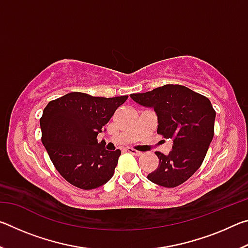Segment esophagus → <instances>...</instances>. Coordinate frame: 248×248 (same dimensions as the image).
I'll use <instances>...</instances> for the list:
<instances>
[{"mask_svg":"<svg viewBox=\"0 0 248 248\" xmlns=\"http://www.w3.org/2000/svg\"><path fill=\"white\" fill-rule=\"evenodd\" d=\"M127 151H128L129 153L136 155V156H140V155L142 154V152H140V151H137V150H134V149H132V148H128Z\"/></svg>","mask_w":248,"mask_h":248,"instance_id":"34e87169","label":"esophagus"}]
</instances>
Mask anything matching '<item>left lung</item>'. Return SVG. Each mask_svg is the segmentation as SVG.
<instances>
[{
    "mask_svg": "<svg viewBox=\"0 0 248 248\" xmlns=\"http://www.w3.org/2000/svg\"><path fill=\"white\" fill-rule=\"evenodd\" d=\"M130 97L142 106L153 108L157 116V133L173 140L169 154L155 152L158 167L148 175L149 180L166 188L179 186L202 164L213 139L216 110L211 102L177 84L131 94Z\"/></svg>",
    "mask_w": 248,
    "mask_h": 248,
    "instance_id": "1",
    "label": "left lung"
}]
</instances>
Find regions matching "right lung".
I'll list each match as a JSON object with an SVG mask.
<instances>
[{"label":"right lung","instance_id":"add662e5","mask_svg":"<svg viewBox=\"0 0 248 248\" xmlns=\"http://www.w3.org/2000/svg\"><path fill=\"white\" fill-rule=\"evenodd\" d=\"M127 98L72 92L46 106L40 118L41 141L66 182L90 190L112 177L121 152L104 149L97 134Z\"/></svg>","mask_w":248,"mask_h":248}]
</instances>
